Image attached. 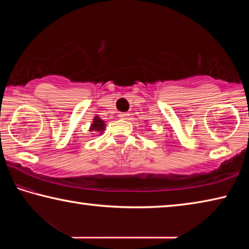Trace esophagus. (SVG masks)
<instances>
[{
    "mask_svg": "<svg viewBox=\"0 0 249 249\" xmlns=\"http://www.w3.org/2000/svg\"><path fill=\"white\" fill-rule=\"evenodd\" d=\"M120 119L122 120H128L129 119V114L128 113H121V114L119 115Z\"/></svg>",
    "mask_w": 249,
    "mask_h": 249,
    "instance_id": "esophagus-1",
    "label": "esophagus"
}]
</instances>
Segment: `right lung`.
Returning a JSON list of instances; mask_svg holds the SVG:
<instances>
[{
	"mask_svg": "<svg viewBox=\"0 0 249 249\" xmlns=\"http://www.w3.org/2000/svg\"><path fill=\"white\" fill-rule=\"evenodd\" d=\"M104 128H105L104 121L101 120L99 116H95L93 119V123L91 124L90 130H94V132H99L100 134H102Z\"/></svg>",
	"mask_w": 249,
	"mask_h": 249,
	"instance_id": "right-lung-1",
	"label": "right lung"
}]
</instances>
